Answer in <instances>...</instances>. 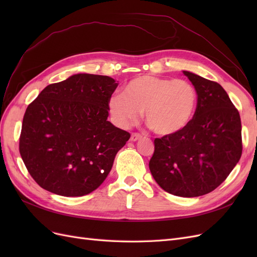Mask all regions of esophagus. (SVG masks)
Here are the masks:
<instances>
[{
  "mask_svg": "<svg viewBox=\"0 0 257 257\" xmlns=\"http://www.w3.org/2000/svg\"><path fill=\"white\" fill-rule=\"evenodd\" d=\"M141 138H142L141 135L137 134V133H134V134H132L130 141H131V142H137V141H139V139H141Z\"/></svg>",
  "mask_w": 257,
  "mask_h": 257,
  "instance_id": "obj_1",
  "label": "esophagus"
}]
</instances>
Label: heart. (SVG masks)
Listing matches in <instances>:
<instances>
[{"instance_id": "obj_1", "label": "heart", "mask_w": 257, "mask_h": 257, "mask_svg": "<svg viewBox=\"0 0 257 257\" xmlns=\"http://www.w3.org/2000/svg\"><path fill=\"white\" fill-rule=\"evenodd\" d=\"M198 94L186 80L150 75L136 77L125 85V93L108 99V110L115 125L128 127L142 111L155 134L173 136L189 125L195 114Z\"/></svg>"}]
</instances>
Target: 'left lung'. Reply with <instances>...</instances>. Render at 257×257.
Listing matches in <instances>:
<instances>
[{
	"mask_svg": "<svg viewBox=\"0 0 257 257\" xmlns=\"http://www.w3.org/2000/svg\"><path fill=\"white\" fill-rule=\"evenodd\" d=\"M198 94L191 123L173 136L154 139L149 168L161 188L181 197H197L216 189L242 153L241 121L222 85L183 71Z\"/></svg>",
	"mask_w": 257,
	"mask_h": 257,
	"instance_id": "8db88e82",
	"label": "left lung"
}]
</instances>
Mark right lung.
<instances>
[{
  "instance_id": "1",
  "label": "right lung",
  "mask_w": 257,
  "mask_h": 257,
  "mask_svg": "<svg viewBox=\"0 0 257 257\" xmlns=\"http://www.w3.org/2000/svg\"><path fill=\"white\" fill-rule=\"evenodd\" d=\"M111 77L75 74L46 87L23 116L19 150L30 175L53 194L83 196L104 182L131 135L108 118Z\"/></svg>"
}]
</instances>
